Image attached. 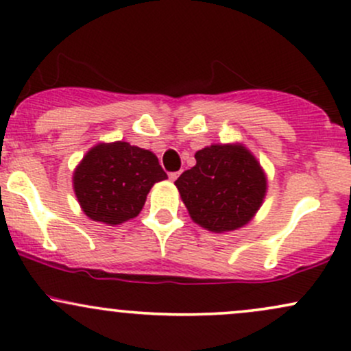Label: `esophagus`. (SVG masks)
<instances>
[{
	"label": "esophagus",
	"mask_w": 351,
	"mask_h": 351,
	"mask_svg": "<svg viewBox=\"0 0 351 351\" xmlns=\"http://www.w3.org/2000/svg\"><path fill=\"white\" fill-rule=\"evenodd\" d=\"M178 176H180V171H175V173H170V175H168V178H170L171 181H175V180H178Z\"/></svg>",
	"instance_id": "esophagus-1"
}]
</instances>
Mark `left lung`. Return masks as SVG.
Listing matches in <instances>:
<instances>
[{
    "instance_id": "left-lung-1",
    "label": "left lung",
    "mask_w": 351,
    "mask_h": 351,
    "mask_svg": "<svg viewBox=\"0 0 351 351\" xmlns=\"http://www.w3.org/2000/svg\"><path fill=\"white\" fill-rule=\"evenodd\" d=\"M195 158V167L175 181L191 219L217 234L244 228L267 193V176L256 156L243 143H215Z\"/></svg>"
}]
</instances>
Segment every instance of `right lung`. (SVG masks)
<instances>
[{
  "label": "right lung",
  "mask_w": 351,
  "mask_h": 351,
  "mask_svg": "<svg viewBox=\"0 0 351 351\" xmlns=\"http://www.w3.org/2000/svg\"><path fill=\"white\" fill-rule=\"evenodd\" d=\"M167 178L155 153L119 140L92 147L75 167L72 184L84 215L117 226L138 216L153 184Z\"/></svg>",
  "instance_id": "obj_1"
}]
</instances>
